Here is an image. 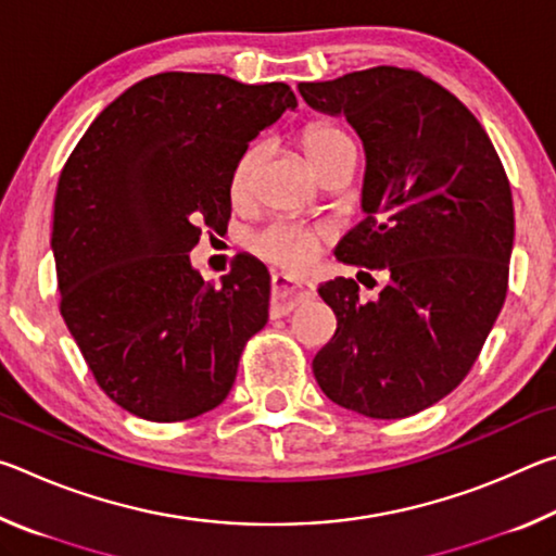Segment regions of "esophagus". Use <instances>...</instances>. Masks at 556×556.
I'll return each mask as SVG.
<instances>
[{
    "mask_svg": "<svg viewBox=\"0 0 556 556\" xmlns=\"http://www.w3.org/2000/svg\"><path fill=\"white\" fill-rule=\"evenodd\" d=\"M316 294L314 285H299L287 275H271V316L281 318L294 312L301 301Z\"/></svg>",
    "mask_w": 556,
    "mask_h": 556,
    "instance_id": "34e87169",
    "label": "esophagus"
}]
</instances>
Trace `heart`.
<instances>
[{
    "mask_svg": "<svg viewBox=\"0 0 556 556\" xmlns=\"http://www.w3.org/2000/svg\"><path fill=\"white\" fill-rule=\"evenodd\" d=\"M345 135L333 125H308L301 131V149L308 159V164H316L324 154L331 152L336 144L345 142ZM262 162V149L250 147L238 162H235L230 172V195L232 201H244L252 191V181H255L257 166ZM324 244V232L316 228H308V225L301 223H275L257 232L252 238V250L257 252L262 260L271 262V265H279L289 271H306L314 265L318 252H321Z\"/></svg>",
    "mask_w": 556,
    "mask_h": 556,
    "instance_id": "obj_1",
    "label": "heart"
}]
</instances>
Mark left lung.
Returning a JSON list of instances; mask_svg holds the SVG:
<instances>
[{"instance_id": "1", "label": "left lung", "mask_w": 556, "mask_h": 556, "mask_svg": "<svg viewBox=\"0 0 556 556\" xmlns=\"http://www.w3.org/2000/svg\"><path fill=\"white\" fill-rule=\"evenodd\" d=\"M299 92L343 115L365 149V218L336 257L388 271L375 301L357 299L353 279L318 287L338 326L314 357L316 382L363 417H409L458 388L501 314L510 184L481 122L417 71L378 65Z\"/></svg>"}]
</instances>
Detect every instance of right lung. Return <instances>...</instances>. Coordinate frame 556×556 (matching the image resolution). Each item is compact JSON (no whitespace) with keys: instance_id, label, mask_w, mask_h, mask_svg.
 Masks as SVG:
<instances>
[{"instance_id":"right-lung-1","label":"right lung","mask_w":556,"mask_h":556,"mask_svg":"<svg viewBox=\"0 0 556 556\" xmlns=\"http://www.w3.org/2000/svg\"><path fill=\"white\" fill-rule=\"evenodd\" d=\"M296 96L220 73H159L100 112L63 166L51 250L61 314L102 392L149 421L228 397L269 318V271L240 255L220 287L188 252L230 218V172Z\"/></svg>"}]
</instances>
